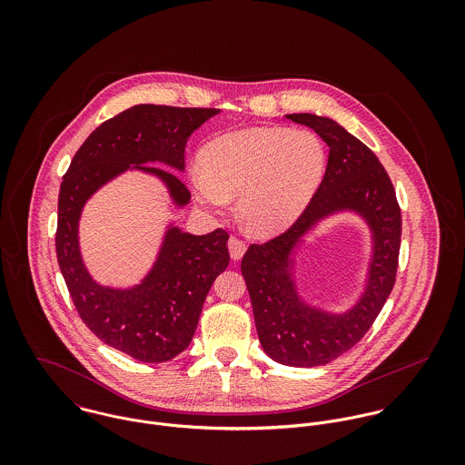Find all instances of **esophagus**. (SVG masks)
I'll use <instances>...</instances> for the list:
<instances>
[{
	"mask_svg": "<svg viewBox=\"0 0 465 465\" xmlns=\"http://www.w3.org/2000/svg\"><path fill=\"white\" fill-rule=\"evenodd\" d=\"M227 247H229L231 258H232L234 262L242 260V256H243V254H245V251H247V245H245V242H242L240 238H234V236H231V238H229V243H227Z\"/></svg>",
	"mask_w": 465,
	"mask_h": 465,
	"instance_id": "obj_1",
	"label": "esophagus"
}]
</instances>
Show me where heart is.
<instances>
[{
	"instance_id": "1",
	"label": "heart",
	"mask_w": 465,
	"mask_h": 465,
	"mask_svg": "<svg viewBox=\"0 0 465 465\" xmlns=\"http://www.w3.org/2000/svg\"><path fill=\"white\" fill-rule=\"evenodd\" d=\"M192 177L195 200L222 213L238 200L247 231L272 236L308 207L326 172V148L310 131L256 127L223 134L200 150Z\"/></svg>"
}]
</instances>
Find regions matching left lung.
Wrapping results in <instances>:
<instances>
[{
	"label": "left lung",
	"instance_id": "left-lung-1",
	"mask_svg": "<svg viewBox=\"0 0 465 465\" xmlns=\"http://www.w3.org/2000/svg\"><path fill=\"white\" fill-rule=\"evenodd\" d=\"M288 120L306 125L330 146L324 179L297 222L263 245H251L242 273L266 354L290 367L326 365L356 345L387 302L398 272L401 209L392 181L376 153L331 118L301 113ZM351 210L373 234V256L361 299L343 314L302 302L292 275V251L321 220Z\"/></svg>",
	"mask_w": 465,
	"mask_h": 465
}]
</instances>
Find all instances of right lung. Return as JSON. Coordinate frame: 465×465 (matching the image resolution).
Segmentation results:
<instances>
[{
	"label": "right lung",
	"instance_id": "obj_1",
	"mask_svg": "<svg viewBox=\"0 0 465 465\" xmlns=\"http://www.w3.org/2000/svg\"><path fill=\"white\" fill-rule=\"evenodd\" d=\"M220 109L134 105L104 122L74 153L59 193L55 249L73 304L84 324L104 343L144 363L181 354L192 341L203 301L229 265L223 229L195 236L168 225L157 260L131 288L98 284L84 265L78 222L85 202L127 170L157 177L177 207L192 195L177 173L184 172L188 137Z\"/></svg>",
	"mask_w": 465,
	"mask_h": 465
}]
</instances>
